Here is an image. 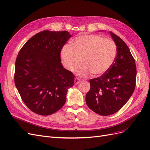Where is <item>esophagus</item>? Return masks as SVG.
Returning <instances> with one entry per match:
<instances>
[{
  "label": "esophagus",
  "instance_id": "1",
  "mask_svg": "<svg viewBox=\"0 0 150 150\" xmlns=\"http://www.w3.org/2000/svg\"><path fill=\"white\" fill-rule=\"evenodd\" d=\"M80 82V80L79 79V78H78V77H76V78L75 79V85L79 84Z\"/></svg>",
  "mask_w": 150,
  "mask_h": 150
}]
</instances>
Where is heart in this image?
Here are the masks:
<instances>
[{
    "label": "heart",
    "instance_id": "b5f03b06",
    "mask_svg": "<svg viewBox=\"0 0 150 150\" xmlns=\"http://www.w3.org/2000/svg\"><path fill=\"white\" fill-rule=\"evenodd\" d=\"M117 54V45L110 38L98 35H83L77 37L71 45H65L61 51V58L66 68L74 70L80 62L82 65L76 69L80 76H94L106 73L112 66Z\"/></svg>",
    "mask_w": 150,
    "mask_h": 150
}]
</instances>
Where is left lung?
<instances>
[{
	"label": "left lung",
	"instance_id": "1",
	"mask_svg": "<svg viewBox=\"0 0 150 150\" xmlns=\"http://www.w3.org/2000/svg\"><path fill=\"white\" fill-rule=\"evenodd\" d=\"M110 35L117 47L112 67L102 75L90 80L86 105L94 112L107 116L117 112L129 99L136 85L135 61L125 42L112 32Z\"/></svg>",
	"mask_w": 150,
	"mask_h": 150
}]
</instances>
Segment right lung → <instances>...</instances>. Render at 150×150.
I'll list each match as a JSON object with an SVG mask.
<instances>
[{"label":"right lung","mask_w":150,"mask_h":150,"mask_svg":"<svg viewBox=\"0 0 150 150\" xmlns=\"http://www.w3.org/2000/svg\"><path fill=\"white\" fill-rule=\"evenodd\" d=\"M71 37L67 31L43 30L18 52L14 81L22 101L32 112L50 115L64 105L75 75L62 66L61 50Z\"/></svg>","instance_id":"right-lung-1"}]
</instances>
